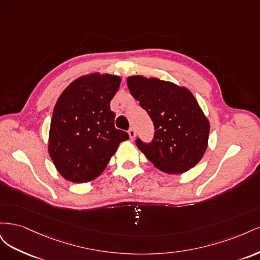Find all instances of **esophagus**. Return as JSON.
Wrapping results in <instances>:
<instances>
[{"mask_svg":"<svg viewBox=\"0 0 260 260\" xmlns=\"http://www.w3.org/2000/svg\"><path fill=\"white\" fill-rule=\"evenodd\" d=\"M128 133H129L130 139H135V138H136V130L133 129V128H130L129 131H128Z\"/></svg>","mask_w":260,"mask_h":260,"instance_id":"esophagus-1","label":"esophagus"}]
</instances>
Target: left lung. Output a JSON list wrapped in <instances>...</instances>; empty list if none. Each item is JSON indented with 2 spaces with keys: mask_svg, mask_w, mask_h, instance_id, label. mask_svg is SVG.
Returning a JSON list of instances; mask_svg holds the SVG:
<instances>
[{
  "mask_svg": "<svg viewBox=\"0 0 260 260\" xmlns=\"http://www.w3.org/2000/svg\"><path fill=\"white\" fill-rule=\"evenodd\" d=\"M127 83L154 124L152 142L137 139L140 151L166 174L193 168L205 154L209 136V121L193 94L157 78L131 76Z\"/></svg>",
  "mask_w": 260,
  "mask_h": 260,
  "instance_id": "obj_1",
  "label": "left lung"
}]
</instances>
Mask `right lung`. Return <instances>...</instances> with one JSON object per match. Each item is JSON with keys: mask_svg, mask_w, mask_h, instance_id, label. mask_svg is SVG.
I'll return each mask as SVG.
<instances>
[{"mask_svg": "<svg viewBox=\"0 0 260 260\" xmlns=\"http://www.w3.org/2000/svg\"><path fill=\"white\" fill-rule=\"evenodd\" d=\"M120 78L92 74L70 83L55 104L49 154L66 180L89 182L106 168L118 146L129 139L115 128L113 100Z\"/></svg>", "mask_w": 260, "mask_h": 260, "instance_id": "add662e5", "label": "right lung"}]
</instances>
